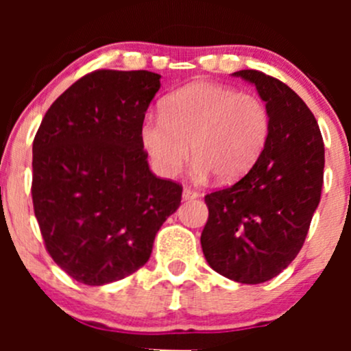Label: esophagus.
I'll list each match as a JSON object with an SVG mask.
<instances>
[{
  "label": "esophagus",
  "mask_w": 351,
  "mask_h": 351,
  "mask_svg": "<svg viewBox=\"0 0 351 351\" xmlns=\"http://www.w3.org/2000/svg\"><path fill=\"white\" fill-rule=\"evenodd\" d=\"M199 196V193L196 191V189H193V188H184L183 189V199H195V198H198Z\"/></svg>",
  "instance_id": "34e87169"
}]
</instances>
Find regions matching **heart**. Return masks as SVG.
I'll return each mask as SVG.
<instances>
[{
    "mask_svg": "<svg viewBox=\"0 0 351 351\" xmlns=\"http://www.w3.org/2000/svg\"><path fill=\"white\" fill-rule=\"evenodd\" d=\"M271 117L257 95L215 82L188 84L165 99L162 115L145 117L140 136L153 168L175 176L189 156L199 175L221 183L244 178L263 155Z\"/></svg>",
    "mask_w": 351,
    "mask_h": 351,
    "instance_id": "heart-1",
    "label": "heart"
}]
</instances>
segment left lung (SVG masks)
<instances>
[{"instance_id": "left-lung-1", "label": "left lung", "mask_w": 351, "mask_h": 351, "mask_svg": "<svg viewBox=\"0 0 351 351\" xmlns=\"http://www.w3.org/2000/svg\"><path fill=\"white\" fill-rule=\"evenodd\" d=\"M256 86L271 117L265 148L244 178L204 196L201 232L208 264L241 284H261L300 252L320 203L325 150L310 108L291 87L264 72H234Z\"/></svg>"}]
</instances>
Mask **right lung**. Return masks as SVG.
I'll list each match as a JSON object with an SVG mask.
<instances>
[{
    "label": "right lung",
    "instance_id": "1",
    "mask_svg": "<svg viewBox=\"0 0 351 351\" xmlns=\"http://www.w3.org/2000/svg\"><path fill=\"white\" fill-rule=\"evenodd\" d=\"M160 88L148 71L97 69L59 95L33 142L34 215L54 263L86 285L150 259L183 186L148 168L140 128Z\"/></svg>",
    "mask_w": 351,
    "mask_h": 351
}]
</instances>
